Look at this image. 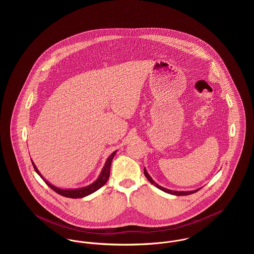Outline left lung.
<instances>
[{
    "label": "left lung",
    "instance_id": "1",
    "mask_svg": "<svg viewBox=\"0 0 254 254\" xmlns=\"http://www.w3.org/2000/svg\"><path fill=\"white\" fill-rule=\"evenodd\" d=\"M144 173H145V176L148 181L150 182L152 185H154L157 189L163 190V191H165V192H167V193L173 194V195H177V196H184V195H190V194L195 193L196 191H198V190H200V189H199V190H191V191H175V190H170L165 189V188L159 186L158 184H156L155 182L153 181V180L151 179V177L148 175V173H147V171L145 170V169H144Z\"/></svg>",
    "mask_w": 254,
    "mask_h": 254
}]
</instances>
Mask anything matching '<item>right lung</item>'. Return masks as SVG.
<instances>
[{"mask_svg": "<svg viewBox=\"0 0 254 254\" xmlns=\"http://www.w3.org/2000/svg\"><path fill=\"white\" fill-rule=\"evenodd\" d=\"M116 154V151L112 152L110 154V156L108 158L107 162H106V165L105 167L103 168V170L100 174V176L98 177L96 181L94 183H92L91 185L85 187V188H82V189H76V190H62L59 189L53 185H51L50 183L47 181L43 176L42 174L39 172V170L37 169L36 166L34 165V163L32 162V165L34 167V169L36 171L37 173L40 175V177L46 182V184L49 186V188L51 190H53L55 192H57L58 194H60L62 196H64V197H68V198H83L85 196H87L89 194L93 193L95 192L96 190H98L99 189H101L107 182L109 180V174H110V166H111V162H112V159L114 157V155Z\"/></svg>", "mask_w": 254, "mask_h": 254, "instance_id": "add662e5", "label": "right lung"}]
</instances>
